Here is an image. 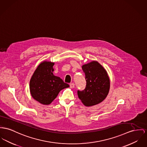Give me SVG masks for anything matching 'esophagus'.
<instances>
[{
  "instance_id": "obj_1",
  "label": "esophagus",
  "mask_w": 147,
  "mask_h": 147,
  "mask_svg": "<svg viewBox=\"0 0 147 147\" xmlns=\"http://www.w3.org/2000/svg\"><path fill=\"white\" fill-rule=\"evenodd\" d=\"M69 86H70L71 88H75V84H74V82L71 83V84H69Z\"/></svg>"
}]
</instances>
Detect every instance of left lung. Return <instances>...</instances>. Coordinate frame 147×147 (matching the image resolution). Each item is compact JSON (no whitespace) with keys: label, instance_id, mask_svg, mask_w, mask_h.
<instances>
[{"label":"left lung","instance_id":"left-lung-1","mask_svg":"<svg viewBox=\"0 0 147 147\" xmlns=\"http://www.w3.org/2000/svg\"><path fill=\"white\" fill-rule=\"evenodd\" d=\"M85 75L86 88L78 91V98L84 105L91 107L102 102L108 95L110 80L107 71L97 61L82 66Z\"/></svg>","mask_w":147,"mask_h":147}]
</instances>
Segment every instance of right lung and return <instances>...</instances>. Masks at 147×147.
Segmentation results:
<instances>
[{
    "instance_id": "obj_1",
    "label": "right lung",
    "mask_w": 147,
    "mask_h": 147,
    "mask_svg": "<svg viewBox=\"0 0 147 147\" xmlns=\"http://www.w3.org/2000/svg\"><path fill=\"white\" fill-rule=\"evenodd\" d=\"M53 62L43 61L35 70L30 82V94L34 99L43 105H49L62 89L69 85L53 75Z\"/></svg>"
}]
</instances>
